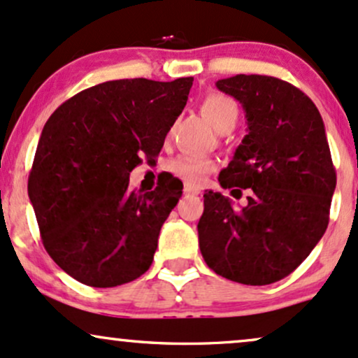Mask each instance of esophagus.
<instances>
[{
  "mask_svg": "<svg viewBox=\"0 0 358 358\" xmlns=\"http://www.w3.org/2000/svg\"><path fill=\"white\" fill-rule=\"evenodd\" d=\"M184 194H186V196H197V194H201V189L191 186V184H186V186H184Z\"/></svg>",
  "mask_w": 358,
  "mask_h": 358,
  "instance_id": "34e87169",
  "label": "esophagus"
}]
</instances>
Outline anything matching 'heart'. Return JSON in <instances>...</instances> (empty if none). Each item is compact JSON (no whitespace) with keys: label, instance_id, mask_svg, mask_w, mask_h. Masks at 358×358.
<instances>
[{"label":"heart","instance_id":"obj_1","mask_svg":"<svg viewBox=\"0 0 358 358\" xmlns=\"http://www.w3.org/2000/svg\"><path fill=\"white\" fill-rule=\"evenodd\" d=\"M201 107H203V112L220 132L233 130L234 125L238 124V103L229 95L220 94V92H209L203 99ZM214 169H216V162L213 159L189 152L180 154L169 162V171L172 174L186 180L191 186L203 184L209 172H213Z\"/></svg>","mask_w":358,"mask_h":358}]
</instances>
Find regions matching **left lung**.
Instances as JSON below:
<instances>
[{"label":"left lung","instance_id":"8db88e82","mask_svg":"<svg viewBox=\"0 0 358 358\" xmlns=\"http://www.w3.org/2000/svg\"><path fill=\"white\" fill-rule=\"evenodd\" d=\"M216 87L243 105L248 136L221 171L222 189H251L248 204L206 191L199 248L214 273L270 285L295 271L329 226L337 186L322 115L300 88L266 75H236Z\"/></svg>","mask_w":358,"mask_h":358}]
</instances>
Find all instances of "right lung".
<instances>
[{
  "mask_svg": "<svg viewBox=\"0 0 358 358\" xmlns=\"http://www.w3.org/2000/svg\"><path fill=\"white\" fill-rule=\"evenodd\" d=\"M192 77L172 82L124 78L82 90L46 120L28 178L46 253L94 288L144 275L182 182L154 191L129 187L142 157L154 159L187 102Z\"/></svg>",
  "mask_w": 358,
  "mask_h": 358,
  "instance_id": "add662e5",
  "label": "right lung"
}]
</instances>
